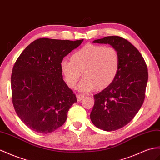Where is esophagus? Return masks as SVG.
<instances>
[{
  "label": "esophagus",
  "instance_id": "obj_1",
  "mask_svg": "<svg viewBox=\"0 0 160 160\" xmlns=\"http://www.w3.org/2000/svg\"><path fill=\"white\" fill-rule=\"evenodd\" d=\"M84 95H77V100L78 101H80L82 100V99H84Z\"/></svg>",
  "mask_w": 160,
  "mask_h": 160
}]
</instances>
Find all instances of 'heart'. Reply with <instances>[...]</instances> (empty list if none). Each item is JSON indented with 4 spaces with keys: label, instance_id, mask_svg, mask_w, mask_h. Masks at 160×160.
<instances>
[{
    "label": "heart",
    "instance_id": "b5f03b06",
    "mask_svg": "<svg viewBox=\"0 0 160 160\" xmlns=\"http://www.w3.org/2000/svg\"><path fill=\"white\" fill-rule=\"evenodd\" d=\"M120 57L113 47L88 44L73 53L71 61L63 59L60 68L68 87H76L82 73L79 90L88 92L95 87L103 90L112 84L119 72Z\"/></svg>",
    "mask_w": 160,
    "mask_h": 160
}]
</instances>
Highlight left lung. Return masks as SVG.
<instances>
[{"label": "left lung", "instance_id": "obj_1", "mask_svg": "<svg viewBox=\"0 0 160 160\" xmlns=\"http://www.w3.org/2000/svg\"><path fill=\"white\" fill-rule=\"evenodd\" d=\"M94 43L109 44L120 57L119 72L111 85L94 95L91 120L97 128L113 131L132 120L145 100L148 80L145 61L129 41L118 36H107Z\"/></svg>", "mask_w": 160, "mask_h": 160}]
</instances>
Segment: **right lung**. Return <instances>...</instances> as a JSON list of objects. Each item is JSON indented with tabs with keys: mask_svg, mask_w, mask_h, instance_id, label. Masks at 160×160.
<instances>
[{
	"mask_svg": "<svg viewBox=\"0 0 160 160\" xmlns=\"http://www.w3.org/2000/svg\"><path fill=\"white\" fill-rule=\"evenodd\" d=\"M82 42L39 38L16 60L11 78L12 102L19 118L34 132L48 134L59 128L77 102L63 80L60 63Z\"/></svg>",
	"mask_w": 160,
	"mask_h": 160,
	"instance_id": "right-lung-1",
	"label": "right lung"
}]
</instances>
